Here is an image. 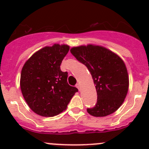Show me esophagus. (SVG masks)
Returning <instances> with one entry per match:
<instances>
[{"label": "esophagus", "instance_id": "34e87169", "mask_svg": "<svg viewBox=\"0 0 149 149\" xmlns=\"http://www.w3.org/2000/svg\"><path fill=\"white\" fill-rule=\"evenodd\" d=\"M76 87L78 89V90H80V85L79 83H77V84L76 85Z\"/></svg>", "mask_w": 149, "mask_h": 149}]
</instances>
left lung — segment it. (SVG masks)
I'll use <instances>...</instances> for the list:
<instances>
[{
    "mask_svg": "<svg viewBox=\"0 0 149 149\" xmlns=\"http://www.w3.org/2000/svg\"><path fill=\"white\" fill-rule=\"evenodd\" d=\"M78 61L91 73L97 94V104L87 111L95 117L115 112L123 103L129 87L127 68L117 54L105 47L88 45L71 49Z\"/></svg>",
    "mask_w": 149,
    "mask_h": 149,
    "instance_id": "8db88e82",
    "label": "left lung"
}]
</instances>
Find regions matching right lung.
I'll list each match as a JSON object with an SVG mask.
<instances>
[{
  "label": "right lung",
  "mask_w": 149,
  "mask_h": 149,
  "mask_svg": "<svg viewBox=\"0 0 149 149\" xmlns=\"http://www.w3.org/2000/svg\"><path fill=\"white\" fill-rule=\"evenodd\" d=\"M69 50L66 45L45 47L34 53L22 68V93L30 109L38 115L53 117L61 113L78 91L68 84V73L60 69Z\"/></svg>",
  "instance_id": "add662e5"
}]
</instances>
